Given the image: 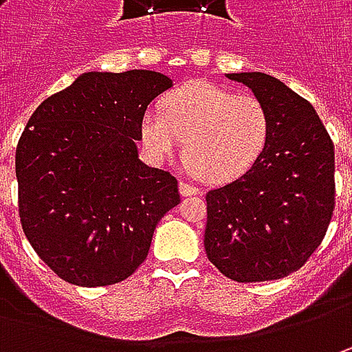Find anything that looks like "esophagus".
<instances>
[{
  "mask_svg": "<svg viewBox=\"0 0 352 352\" xmlns=\"http://www.w3.org/2000/svg\"><path fill=\"white\" fill-rule=\"evenodd\" d=\"M180 194H182V196H199V194H201V190L196 188L194 184L180 182Z\"/></svg>",
  "mask_w": 352,
  "mask_h": 352,
  "instance_id": "1",
  "label": "esophagus"
}]
</instances>
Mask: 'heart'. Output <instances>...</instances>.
<instances>
[{
  "label": "heart",
  "mask_w": 352,
  "mask_h": 352,
  "mask_svg": "<svg viewBox=\"0 0 352 352\" xmlns=\"http://www.w3.org/2000/svg\"><path fill=\"white\" fill-rule=\"evenodd\" d=\"M268 139L270 113L256 96L199 80L170 91L162 111L146 109L141 119V141L148 155L164 162L178 155L186 141L194 174L213 184L249 172Z\"/></svg>",
  "instance_id": "1"
}]
</instances>
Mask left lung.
I'll use <instances>...</instances> for the list:
<instances>
[{"mask_svg":"<svg viewBox=\"0 0 352 352\" xmlns=\"http://www.w3.org/2000/svg\"><path fill=\"white\" fill-rule=\"evenodd\" d=\"M270 113V139L241 178L206 194L204 247L235 282L296 272L325 236L335 208V151L314 105L264 72L227 74Z\"/></svg>","mask_w":352,"mask_h":352,"instance_id":"8db88e82","label":"left lung"}]
</instances>
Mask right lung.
I'll return each instance as SVG.
<instances>
[{"label":"right lung","mask_w":352,"mask_h":352,"mask_svg":"<svg viewBox=\"0 0 352 352\" xmlns=\"http://www.w3.org/2000/svg\"><path fill=\"white\" fill-rule=\"evenodd\" d=\"M172 88L153 70L84 72L47 98L15 153L19 217L34 252L76 286H109L146 258L178 180L139 158L141 119Z\"/></svg>","instance_id":"1"}]
</instances>
